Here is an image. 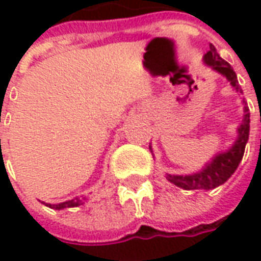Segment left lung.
<instances>
[{
  "instance_id": "left-lung-1",
  "label": "left lung",
  "mask_w": 261,
  "mask_h": 261,
  "mask_svg": "<svg viewBox=\"0 0 261 261\" xmlns=\"http://www.w3.org/2000/svg\"><path fill=\"white\" fill-rule=\"evenodd\" d=\"M202 60L208 67H211L214 71L224 76L237 93L243 94L236 71L232 70L230 63H227L224 59L220 57L214 45L210 44V50L204 54ZM243 105H244L243 120H241L240 126L237 127V139L234 141L232 146H230L227 151L217 153L214 158L205 164V167L195 174H190V175L167 174V179L169 182H172L182 190H207L208 191V190H214L217 187L223 185L236 172V169L244 155L250 132V112L244 99H243ZM149 149H152L151 146H149Z\"/></svg>"
}]
</instances>
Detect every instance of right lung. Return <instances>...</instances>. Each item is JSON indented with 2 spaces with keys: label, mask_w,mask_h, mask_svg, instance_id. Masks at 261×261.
I'll return each instance as SVG.
<instances>
[{
  "label": "right lung",
  "mask_w": 261,
  "mask_h": 261,
  "mask_svg": "<svg viewBox=\"0 0 261 261\" xmlns=\"http://www.w3.org/2000/svg\"><path fill=\"white\" fill-rule=\"evenodd\" d=\"M86 197H82V198H73V200L64 201V202H60V204H45L47 207L53 208V210H64V208H73V207H79L82 204H85Z\"/></svg>",
  "instance_id": "1"
}]
</instances>
